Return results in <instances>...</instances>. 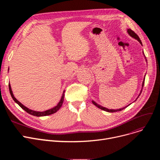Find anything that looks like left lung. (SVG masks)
I'll list each match as a JSON object with an SVG mask.
<instances>
[{"label": "left lung", "instance_id": "1", "mask_svg": "<svg viewBox=\"0 0 160 160\" xmlns=\"http://www.w3.org/2000/svg\"><path fill=\"white\" fill-rule=\"evenodd\" d=\"M128 31V33H129V35L130 36H132V38H133L134 39H137L139 43L142 45V43H141V41L140 40V39H139V36L136 34V33L134 32L133 30H132L131 29H128L127 30ZM144 54V53H143ZM145 59H146V58H145ZM146 61H147V59H146ZM145 78H144V80H143V82H142V88H143V86H144V83H145ZM141 91H141V93H140V94H139V95H141ZM139 95L138 96V97H139ZM137 99H138V98H137ZM136 99V100H137ZM92 102H93V104L95 105V106H96L97 108H100V109H101L102 110H104V111H106V112H111V113H112V112H119V111H121L122 110H124V109L125 108H127V107H124V108H121V109H118V110H109V109H108V108H104V107H102V106H100V105H98V104H97L95 102H94L93 100V101H92Z\"/></svg>", "mask_w": 160, "mask_h": 160}]
</instances>
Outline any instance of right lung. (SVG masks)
I'll return each instance as SVG.
<instances>
[{"label": "right lung", "instance_id": "obj_1", "mask_svg": "<svg viewBox=\"0 0 160 160\" xmlns=\"http://www.w3.org/2000/svg\"><path fill=\"white\" fill-rule=\"evenodd\" d=\"M9 90H10V95L12 97V98L13 99L14 101L19 104V106L22 108L23 109V110L24 111H26L28 113L30 114V115H32L33 116H37V117H42V116H46V115H51V114H53L54 113H56V112H58L59 110H60V108L62 107V104L63 102V100H64V93L65 91H63V95H62V97L60 99V101L59 102V103L57 104L56 106L52 108V109H50V110H46L45 112H36V111H33V110H30V109H28V108H27L26 106H24V105H22L20 102H19L18 100H17L15 97L13 96V93H12V88H11V86H10V84H9Z\"/></svg>", "mask_w": 160, "mask_h": 160}]
</instances>
